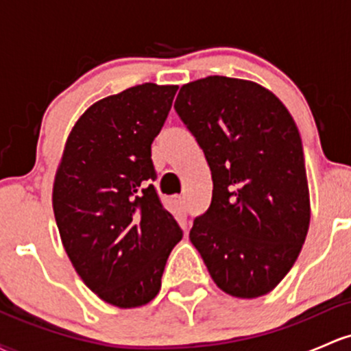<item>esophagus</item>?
<instances>
[{"label":"esophagus","instance_id":"obj_1","mask_svg":"<svg viewBox=\"0 0 351 351\" xmlns=\"http://www.w3.org/2000/svg\"><path fill=\"white\" fill-rule=\"evenodd\" d=\"M175 202H176V205H178V208L182 210L183 213H185V212H186V202H185V198H183V197H176Z\"/></svg>","mask_w":351,"mask_h":351}]
</instances>
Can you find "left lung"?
<instances>
[{
    "instance_id": "left-lung-1",
    "label": "left lung",
    "mask_w": 351,
    "mask_h": 351,
    "mask_svg": "<svg viewBox=\"0 0 351 351\" xmlns=\"http://www.w3.org/2000/svg\"><path fill=\"white\" fill-rule=\"evenodd\" d=\"M175 109L213 182L212 204L195 219L190 241L223 293L264 296L296 263L311 219L296 123L269 88L223 75L182 86Z\"/></svg>"
}]
</instances>
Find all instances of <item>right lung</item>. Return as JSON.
<instances>
[{"label": "right lung", "mask_w": 351, "mask_h": 351, "mask_svg": "<svg viewBox=\"0 0 351 351\" xmlns=\"http://www.w3.org/2000/svg\"><path fill=\"white\" fill-rule=\"evenodd\" d=\"M178 86L141 84L94 102L65 141L51 191L55 222L84 284L116 308H139L161 289L183 237L160 204L151 143Z\"/></svg>", "instance_id": "right-lung-1"}]
</instances>
